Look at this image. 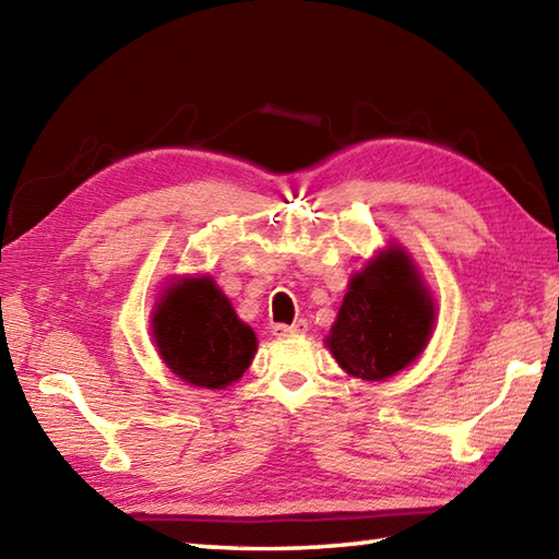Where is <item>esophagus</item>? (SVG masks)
<instances>
[{
    "mask_svg": "<svg viewBox=\"0 0 559 559\" xmlns=\"http://www.w3.org/2000/svg\"><path fill=\"white\" fill-rule=\"evenodd\" d=\"M310 329V324H307V319H298V322H293L290 326L288 324H276L273 326V336H293V334H305V331Z\"/></svg>",
    "mask_w": 559,
    "mask_h": 559,
    "instance_id": "obj_1",
    "label": "esophagus"
}]
</instances>
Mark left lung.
Listing matches in <instances>:
<instances>
[{"label": "left lung", "mask_w": 559, "mask_h": 559, "mask_svg": "<svg viewBox=\"0 0 559 559\" xmlns=\"http://www.w3.org/2000/svg\"><path fill=\"white\" fill-rule=\"evenodd\" d=\"M432 324L430 290L411 257L389 245L350 278L326 346L348 374L382 382L418 358Z\"/></svg>", "instance_id": "8db88e82"}]
</instances>
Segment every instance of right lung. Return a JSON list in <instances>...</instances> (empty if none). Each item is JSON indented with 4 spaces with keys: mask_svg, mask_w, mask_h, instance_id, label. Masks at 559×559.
<instances>
[{
    "mask_svg": "<svg viewBox=\"0 0 559 559\" xmlns=\"http://www.w3.org/2000/svg\"><path fill=\"white\" fill-rule=\"evenodd\" d=\"M153 341L163 362L192 386L225 389L257 353V336L209 276L175 283L153 312Z\"/></svg>",
    "mask_w": 559,
    "mask_h": 559,
    "instance_id": "right-lung-1",
    "label": "right lung"
}]
</instances>
